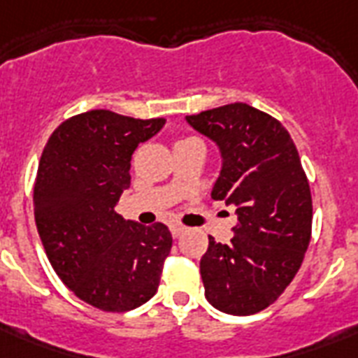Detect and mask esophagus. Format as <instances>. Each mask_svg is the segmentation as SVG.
Wrapping results in <instances>:
<instances>
[{
    "label": "esophagus",
    "instance_id": "obj_1",
    "mask_svg": "<svg viewBox=\"0 0 358 358\" xmlns=\"http://www.w3.org/2000/svg\"><path fill=\"white\" fill-rule=\"evenodd\" d=\"M171 232H173L174 238H178V236H182L185 232V227H182V224H173V227H171Z\"/></svg>",
    "mask_w": 358,
    "mask_h": 358
}]
</instances>
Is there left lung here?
<instances>
[{
	"label": "left lung",
	"mask_w": 358,
	"mask_h": 358,
	"mask_svg": "<svg viewBox=\"0 0 358 358\" xmlns=\"http://www.w3.org/2000/svg\"><path fill=\"white\" fill-rule=\"evenodd\" d=\"M221 148L213 201L234 204L229 245H210L201 277L210 305L250 316L280 297L299 271L312 236V195L299 152L275 117L236 102L185 117Z\"/></svg>",
	"instance_id": "left-lung-1"
}]
</instances>
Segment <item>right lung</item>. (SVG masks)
<instances>
[{"label": "right lung", "instance_id": "right-lung-1", "mask_svg": "<svg viewBox=\"0 0 358 358\" xmlns=\"http://www.w3.org/2000/svg\"><path fill=\"white\" fill-rule=\"evenodd\" d=\"M165 119L92 109L59 124L42 150L33 206L52 267L76 297L103 312H128L157 292L173 236L115 212L129 187L131 154Z\"/></svg>", "mask_w": 358, "mask_h": 358}]
</instances>
